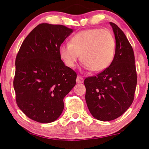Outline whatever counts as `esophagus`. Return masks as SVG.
Masks as SVG:
<instances>
[{
  "mask_svg": "<svg viewBox=\"0 0 149 149\" xmlns=\"http://www.w3.org/2000/svg\"><path fill=\"white\" fill-rule=\"evenodd\" d=\"M76 81L77 83H83V81H84V79H83V78L81 76V75H78L77 77Z\"/></svg>",
  "mask_w": 149,
  "mask_h": 149,
  "instance_id": "esophagus-1",
  "label": "esophagus"
}]
</instances>
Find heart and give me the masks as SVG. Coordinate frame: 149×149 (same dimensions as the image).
Instances as JSON below:
<instances>
[{"label":"heart","mask_w":149,"mask_h":149,"mask_svg":"<svg viewBox=\"0 0 149 149\" xmlns=\"http://www.w3.org/2000/svg\"><path fill=\"white\" fill-rule=\"evenodd\" d=\"M115 39L109 30L92 28L83 30L71 38L70 43H63L59 52L64 64L73 68L80 55L86 69L100 72L108 68L115 54Z\"/></svg>","instance_id":"1"}]
</instances>
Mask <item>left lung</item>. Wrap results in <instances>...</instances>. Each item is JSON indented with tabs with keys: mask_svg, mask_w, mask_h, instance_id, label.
<instances>
[{
	"mask_svg": "<svg viewBox=\"0 0 149 149\" xmlns=\"http://www.w3.org/2000/svg\"><path fill=\"white\" fill-rule=\"evenodd\" d=\"M110 24L116 40L113 62L96 76L84 81L89 111L93 117L102 121L117 119L129 109L137 84L133 48L123 32L113 22Z\"/></svg>",
	"mask_w": 149,
	"mask_h": 149,
	"instance_id": "obj_1",
	"label": "left lung"
}]
</instances>
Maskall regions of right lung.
<instances>
[{
  "mask_svg": "<svg viewBox=\"0 0 149 149\" xmlns=\"http://www.w3.org/2000/svg\"><path fill=\"white\" fill-rule=\"evenodd\" d=\"M72 30L40 24L22 42L15 58L16 103L28 118L42 123L58 119L64 97L76 84L77 73L64 65L59 48Z\"/></svg>",
  "mask_w": 149,
  "mask_h": 149,
  "instance_id": "1",
  "label": "right lung"
}]
</instances>
